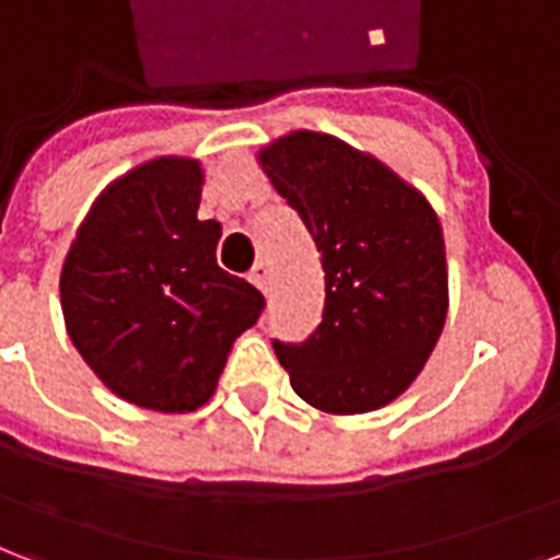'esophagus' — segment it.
Masks as SVG:
<instances>
[{"label": "esophagus", "mask_w": 560, "mask_h": 560, "mask_svg": "<svg viewBox=\"0 0 560 560\" xmlns=\"http://www.w3.org/2000/svg\"><path fill=\"white\" fill-rule=\"evenodd\" d=\"M250 283L257 285L262 294H268V268L262 266V262H257V266H254V271H250Z\"/></svg>", "instance_id": "obj_1"}]
</instances>
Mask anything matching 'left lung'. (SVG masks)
<instances>
[{
    "label": "left lung",
    "mask_w": 560,
    "mask_h": 560,
    "mask_svg": "<svg viewBox=\"0 0 560 560\" xmlns=\"http://www.w3.org/2000/svg\"><path fill=\"white\" fill-rule=\"evenodd\" d=\"M259 166L306 224L324 268V315L275 353L294 394L327 415L397 400L427 365L450 306L441 221L420 189L339 137L292 131Z\"/></svg>",
    "instance_id": "1"
}]
</instances>
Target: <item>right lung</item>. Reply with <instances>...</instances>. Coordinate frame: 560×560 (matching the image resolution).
I'll return each instance as SVG.
<instances>
[{"instance_id": "add662e5", "label": "right lung", "mask_w": 560, "mask_h": 560, "mask_svg": "<svg viewBox=\"0 0 560 560\" xmlns=\"http://www.w3.org/2000/svg\"><path fill=\"white\" fill-rule=\"evenodd\" d=\"M203 168L145 160L104 186L60 268L75 350L116 397L166 415L210 400L233 341L266 306L221 271L219 221L198 219Z\"/></svg>"}]
</instances>
